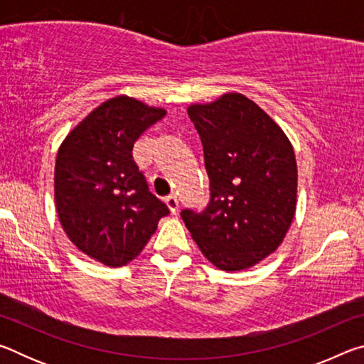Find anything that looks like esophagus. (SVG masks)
I'll list each match as a JSON object with an SVG mask.
<instances>
[{
    "label": "esophagus",
    "instance_id": "esophagus-1",
    "mask_svg": "<svg viewBox=\"0 0 364 364\" xmlns=\"http://www.w3.org/2000/svg\"><path fill=\"white\" fill-rule=\"evenodd\" d=\"M165 204H167L168 210H170L171 213H176L178 208H180V204H178V199H176L175 196H168L167 199H165Z\"/></svg>",
    "mask_w": 364,
    "mask_h": 364
}]
</instances>
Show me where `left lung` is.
Segmentation results:
<instances>
[{"label":"left lung","instance_id":"8db88e82","mask_svg":"<svg viewBox=\"0 0 364 364\" xmlns=\"http://www.w3.org/2000/svg\"><path fill=\"white\" fill-rule=\"evenodd\" d=\"M188 115L204 147L210 200L181 212L215 267L241 271L279 247L297 205V162L281 127L241 93L193 104Z\"/></svg>","mask_w":364,"mask_h":364}]
</instances>
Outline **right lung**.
<instances>
[{"label": "right lung", "instance_id": "add662e5", "mask_svg": "<svg viewBox=\"0 0 364 364\" xmlns=\"http://www.w3.org/2000/svg\"><path fill=\"white\" fill-rule=\"evenodd\" d=\"M165 114L134 97H112L86 115L58 151L54 200L63 230L77 249L107 267L138 257L170 213L132 156L134 141Z\"/></svg>", "mask_w": 364, "mask_h": 364}]
</instances>
